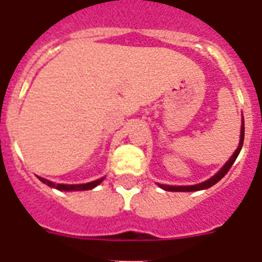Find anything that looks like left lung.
I'll list each match as a JSON object with an SVG mask.
<instances>
[{
  "mask_svg": "<svg viewBox=\"0 0 262 262\" xmlns=\"http://www.w3.org/2000/svg\"><path fill=\"white\" fill-rule=\"evenodd\" d=\"M243 142H244V120H243V124H242V135H240L239 147H237V149L235 151V154L232 155V157L227 161L226 165H224L223 168H222L221 170L214 176V177H211L210 180H207V181L202 182V184L191 185V186H169V185H159V186L161 187V189H164V190H168V191H198V190H203V189H207V187L212 186V185L216 184L217 181H221L222 178L228 173V170L231 169L232 164L235 163L236 157L239 156L240 151H242Z\"/></svg>",
  "mask_w": 262,
  "mask_h": 262,
  "instance_id": "obj_1",
  "label": "left lung"
}]
</instances>
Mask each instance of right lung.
I'll list each match as a JSON object with an SVG mask.
<instances>
[{
	"label": "right lung",
	"mask_w": 262,
	"mask_h": 262,
	"mask_svg": "<svg viewBox=\"0 0 262 262\" xmlns=\"http://www.w3.org/2000/svg\"><path fill=\"white\" fill-rule=\"evenodd\" d=\"M41 182H45L47 184L48 186L51 187H55L57 190H66V191H72V190H90V189H93L96 187L97 185H99L101 182L103 181V178H99V180H96L93 182H89V184H81V185H64V184H53V182L47 181L45 178L39 177Z\"/></svg>",
	"instance_id": "right-lung-1"
}]
</instances>
